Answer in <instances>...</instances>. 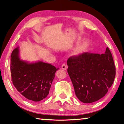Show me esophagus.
<instances>
[{
    "label": "esophagus",
    "mask_w": 124,
    "mask_h": 124,
    "mask_svg": "<svg viewBox=\"0 0 124 124\" xmlns=\"http://www.w3.org/2000/svg\"><path fill=\"white\" fill-rule=\"evenodd\" d=\"M61 68H62V70H67V66L66 65V64H62V65L61 66Z\"/></svg>",
    "instance_id": "obj_1"
}]
</instances>
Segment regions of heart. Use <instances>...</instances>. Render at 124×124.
<instances>
[{
  "mask_svg": "<svg viewBox=\"0 0 124 124\" xmlns=\"http://www.w3.org/2000/svg\"><path fill=\"white\" fill-rule=\"evenodd\" d=\"M90 45V42L88 40L81 43L76 47L74 51V54L79 55L85 52Z\"/></svg>",
  "mask_w": 124,
  "mask_h": 124,
  "instance_id": "1",
  "label": "heart"
}]
</instances>
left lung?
Returning <instances> with one entry per match:
<instances>
[{
  "mask_svg": "<svg viewBox=\"0 0 124 124\" xmlns=\"http://www.w3.org/2000/svg\"><path fill=\"white\" fill-rule=\"evenodd\" d=\"M67 72L81 102L92 103L106 95L113 84L116 68L108 47L104 54L83 53L68 59Z\"/></svg>",
  "mask_w": 124,
  "mask_h": 124,
  "instance_id": "obj_1",
  "label": "left lung"
}]
</instances>
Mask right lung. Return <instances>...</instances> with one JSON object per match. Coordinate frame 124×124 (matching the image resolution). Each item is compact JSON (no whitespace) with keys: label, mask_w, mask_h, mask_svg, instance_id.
Returning <instances> with one entry per match:
<instances>
[{"label":"right lung","mask_w":124,"mask_h":124,"mask_svg":"<svg viewBox=\"0 0 124 124\" xmlns=\"http://www.w3.org/2000/svg\"><path fill=\"white\" fill-rule=\"evenodd\" d=\"M10 58L12 81L16 90L33 102L45 99L59 68L42 61L29 63L20 60L19 47L13 51Z\"/></svg>","instance_id":"obj_1"}]
</instances>
